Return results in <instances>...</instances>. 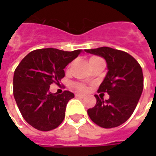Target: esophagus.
<instances>
[{"mask_svg": "<svg viewBox=\"0 0 156 156\" xmlns=\"http://www.w3.org/2000/svg\"><path fill=\"white\" fill-rule=\"evenodd\" d=\"M75 96H76L77 98H81V99H82V98H84V97H85V95H84V94H75Z\"/></svg>", "mask_w": 156, "mask_h": 156, "instance_id": "obj_1", "label": "esophagus"}]
</instances>
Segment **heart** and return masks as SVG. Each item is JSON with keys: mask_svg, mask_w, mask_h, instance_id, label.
<instances>
[{"mask_svg": "<svg viewBox=\"0 0 156 156\" xmlns=\"http://www.w3.org/2000/svg\"><path fill=\"white\" fill-rule=\"evenodd\" d=\"M95 58H97V57H92V58H90V60H93V59H95ZM78 89H80L81 91H85L86 90V87L84 85H82V84H79L78 85Z\"/></svg>", "mask_w": 156, "mask_h": 156, "instance_id": "1", "label": "heart"}]
</instances>
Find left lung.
Masks as SVG:
<instances>
[{
	"instance_id": "8db88e82",
	"label": "left lung",
	"mask_w": 156,
	"mask_h": 156,
	"mask_svg": "<svg viewBox=\"0 0 156 156\" xmlns=\"http://www.w3.org/2000/svg\"><path fill=\"white\" fill-rule=\"evenodd\" d=\"M86 53L104 58L108 73L98 92H107L109 99H100L87 109L90 119L105 129L115 128L124 123L135 111L143 90V74L140 64L126 52L101 47L85 49Z\"/></svg>"
}]
</instances>
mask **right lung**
<instances>
[{
    "instance_id": "add662e5",
    "label": "right lung",
    "mask_w": 156,
    "mask_h": 156,
    "mask_svg": "<svg viewBox=\"0 0 156 156\" xmlns=\"http://www.w3.org/2000/svg\"><path fill=\"white\" fill-rule=\"evenodd\" d=\"M82 50L42 48L24 57L14 74V97L24 120L34 129L49 131L62 122L69 100L75 94L49 92L52 83L65 76L64 69Z\"/></svg>"
}]
</instances>
